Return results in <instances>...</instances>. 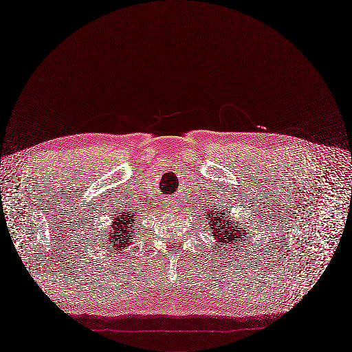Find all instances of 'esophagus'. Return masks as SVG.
Here are the masks:
<instances>
[{"instance_id": "obj_1", "label": "esophagus", "mask_w": 352, "mask_h": 352, "mask_svg": "<svg viewBox=\"0 0 352 352\" xmlns=\"http://www.w3.org/2000/svg\"><path fill=\"white\" fill-rule=\"evenodd\" d=\"M169 204H170V202H169ZM172 206H173V208H175V206H176V205H175V204H172Z\"/></svg>"}]
</instances>
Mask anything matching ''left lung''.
Masks as SVG:
<instances>
[{"label": "left lung", "mask_w": 352, "mask_h": 352, "mask_svg": "<svg viewBox=\"0 0 352 352\" xmlns=\"http://www.w3.org/2000/svg\"><path fill=\"white\" fill-rule=\"evenodd\" d=\"M221 213H216L212 216V221L209 219V225L212 226L213 229V236L217 239V242L221 243H239L242 242V236H243V232L245 230H239L241 226H236L235 225H230L232 222L230 221H226V214L228 213H223L225 216H221ZM230 217V216H229ZM243 229V228H242ZM241 246V245H239Z\"/></svg>", "instance_id": "obj_1"}]
</instances>
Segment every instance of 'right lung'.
<instances>
[{"label": "right lung", "mask_w": 352, "mask_h": 352, "mask_svg": "<svg viewBox=\"0 0 352 352\" xmlns=\"http://www.w3.org/2000/svg\"><path fill=\"white\" fill-rule=\"evenodd\" d=\"M135 217H138V216L131 214L130 212H123L122 214L116 217V221L111 223L109 241H106L109 243V246H113L117 250H120V249H124L130 243L131 236L135 235V230H131L133 225H136ZM102 239H104V238L102 236Z\"/></svg>", "instance_id": "add662e5"}]
</instances>
